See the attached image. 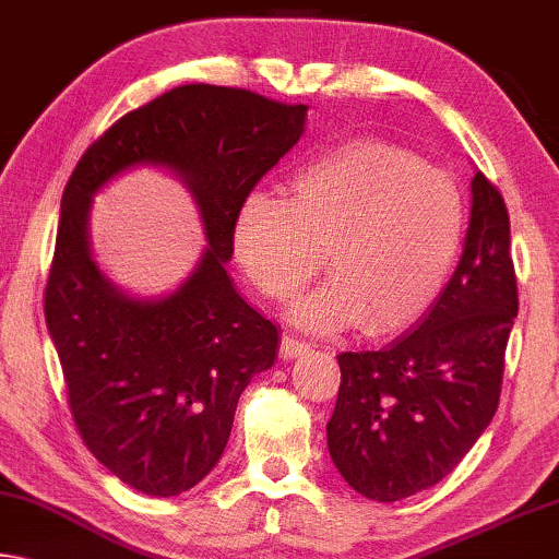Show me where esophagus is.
<instances>
[{
  "label": "esophagus",
  "mask_w": 559,
  "mask_h": 559,
  "mask_svg": "<svg viewBox=\"0 0 559 559\" xmlns=\"http://www.w3.org/2000/svg\"><path fill=\"white\" fill-rule=\"evenodd\" d=\"M280 349H282V355H285L287 359H295V357L305 355V352L312 349V345H309V342H305V340L295 337V334H285V337H282V347Z\"/></svg>",
  "instance_id": "esophagus-1"
}]
</instances>
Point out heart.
<instances>
[{"mask_svg":"<svg viewBox=\"0 0 559 559\" xmlns=\"http://www.w3.org/2000/svg\"><path fill=\"white\" fill-rule=\"evenodd\" d=\"M465 231L457 179L397 144L359 140L299 167L289 200L247 197L231 245L252 285L277 302L307 285L328 250L332 277L292 305V322L340 330L362 320L392 332L440 297Z\"/></svg>","mask_w":559,"mask_h":559,"instance_id":"heart-1","label":"heart"}]
</instances>
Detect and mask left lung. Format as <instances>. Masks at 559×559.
<instances>
[{"label":"left lung","mask_w":559,"mask_h":559,"mask_svg":"<svg viewBox=\"0 0 559 559\" xmlns=\"http://www.w3.org/2000/svg\"><path fill=\"white\" fill-rule=\"evenodd\" d=\"M514 317L508 204L477 171L465 250L448 287L388 347L337 357L328 448L352 489L397 502L460 465L500 405Z\"/></svg>","instance_id":"1"}]
</instances>
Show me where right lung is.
<instances>
[{
    "label": "right lung",
    "mask_w": 559,
    "mask_h": 559,
    "mask_svg": "<svg viewBox=\"0 0 559 559\" xmlns=\"http://www.w3.org/2000/svg\"><path fill=\"white\" fill-rule=\"evenodd\" d=\"M307 109L250 90L185 84L117 119L64 187L47 328L76 432L111 475L144 495L187 492L210 475L239 394L277 355V328L237 295L225 264L239 207L299 142ZM134 164L175 168L211 239L186 285L162 300L122 296L88 254L91 194Z\"/></svg>",
    "instance_id": "add662e5"
}]
</instances>
